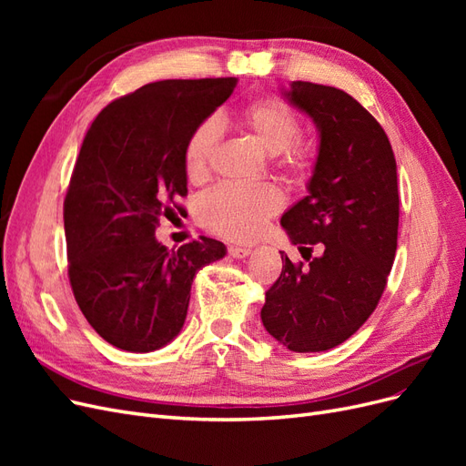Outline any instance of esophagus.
Wrapping results in <instances>:
<instances>
[{
	"label": "esophagus",
	"mask_w": 466,
	"mask_h": 466,
	"mask_svg": "<svg viewBox=\"0 0 466 466\" xmlns=\"http://www.w3.org/2000/svg\"><path fill=\"white\" fill-rule=\"evenodd\" d=\"M250 252L252 250L248 247H229V257L233 258H247Z\"/></svg>",
	"instance_id": "1"
}]
</instances>
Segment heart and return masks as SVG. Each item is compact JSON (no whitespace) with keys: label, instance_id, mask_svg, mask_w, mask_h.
Wrapping results in <instances>:
<instances>
[{"label":"heart","instance_id":"heart-1","mask_svg":"<svg viewBox=\"0 0 466 466\" xmlns=\"http://www.w3.org/2000/svg\"><path fill=\"white\" fill-rule=\"evenodd\" d=\"M238 126L268 153L286 175H303L311 165V146L298 142L299 118L278 98H260L245 106ZM219 142L214 120L200 124L188 137L185 168L192 182L209 175V165ZM281 208V196L272 187H221L206 196L200 206V221L209 231L231 241H248L257 237L264 223Z\"/></svg>","mask_w":466,"mask_h":466}]
</instances>
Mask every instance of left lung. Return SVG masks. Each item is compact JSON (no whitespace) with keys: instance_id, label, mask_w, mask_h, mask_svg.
Segmentation results:
<instances>
[{"instance_id":"1","label":"left lung","mask_w":466,"mask_h":466,"mask_svg":"<svg viewBox=\"0 0 466 466\" xmlns=\"http://www.w3.org/2000/svg\"><path fill=\"white\" fill-rule=\"evenodd\" d=\"M281 95L313 120L319 149L307 196L279 223L291 245H319L320 255L303 270L279 250L284 268L260 319L279 344L307 354L348 340L385 291L399 235L397 161L354 96L309 81H291Z\"/></svg>"}]
</instances>
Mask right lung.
<instances>
[{"label":"right lung","instance_id":"right-lung-1","mask_svg":"<svg viewBox=\"0 0 466 466\" xmlns=\"http://www.w3.org/2000/svg\"><path fill=\"white\" fill-rule=\"evenodd\" d=\"M235 86L147 83L98 112L83 139L64 202L67 274L81 313L112 346L147 354L175 340L196 272L228 255L208 237L168 250L155 229L188 192V137Z\"/></svg>","mask_w":466,"mask_h":466}]
</instances>
